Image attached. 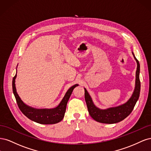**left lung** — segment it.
<instances>
[{
	"label": "left lung",
	"mask_w": 151,
	"mask_h": 151,
	"mask_svg": "<svg viewBox=\"0 0 151 151\" xmlns=\"http://www.w3.org/2000/svg\"><path fill=\"white\" fill-rule=\"evenodd\" d=\"M133 53L135 60L137 61V67L136 70L135 88L132 97L126 103L115 108H110L107 109H100L95 106L88 91L84 88L85 100L89 113L91 116L96 122L103 123H109V124L118 123L124 120L134 109L135 105L139 98L140 81L139 79V62L137 59L135 58L134 53Z\"/></svg>",
	"instance_id": "1"
}]
</instances>
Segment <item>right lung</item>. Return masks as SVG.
<instances>
[{"mask_svg":"<svg viewBox=\"0 0 151 151\" xmlns=\"http://www.w3.org/2000/svg\"><path fill=\"white\" fill-rule=\"evenodd\" d=\"M17 74L13 77L12 80V90L14 94L18 107L21 112L28 117L29 119L41 124H55L60 122L65 115L67 104L68 101L73 90L78 84H75L69 88L66 93L64 97L58 106L53 109H35L26 105L21 101L18 96L15 86V79Z\"/></svg>","mask_w":151,"mask_h":151,"instance_id":"add662e5","label":"right lung"}]
</instances>
